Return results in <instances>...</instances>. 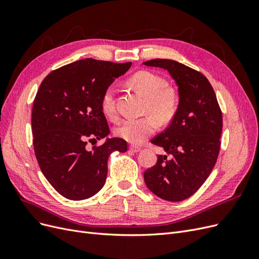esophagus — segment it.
<instances>
[{
    "label": "esophagus",
    "instance_id": "obj_1",
    "mask_svg": "<svg viewBox=\"0 0 259 259\" xmlns=\"http://www.w3.org/2000/svg\"><path fill=\"white\" fill-rule=\"evenodd\" d=\"M130 150H131V151H133V152H139L140 150H142V148L138 147V146L131 145V146H130Z\"/></svg>",
    "mask_w": 259,
    "mask_h": 259
}]
</instances>
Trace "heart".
Wrapping results in <instances>:
<instances>
[{
	"mask_svg": "<svg viewBox=\"0 0 259 259\" xmlns=\"http://www.w3.org/2000/svg\"><path fill=\"white\" fill-rule=\"evenodd\" d=\"M128 84L147 98L146 112L143 117H128L115 128V135L131 144H142L158 128V121L167 124L173 119L179 103L175 88L166 85L164 77L150 71H138L128 79ZM114 88L109 86L101 97V109L109 119H115L116 108Z\"/></svg>",
	"mask_w": 259,
	"mask_h": 259,
	"instance_id": "heart-1",
	"label": "heart"
}]
</instances>
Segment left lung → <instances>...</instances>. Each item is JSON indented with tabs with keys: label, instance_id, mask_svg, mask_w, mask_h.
Returning <instances> with one entry per match:
<instances>
[{
	"label": "left lung",
	"instance_id": "1",
	"mask_svg": "<svg viewBox=\"0 0 259 259\" xmlns=\"http://www.w3.org/2000/svg\"><path fill=\"white\" fill-rule=\"evenodd\" d=\"M149 67L167 70L178 86L179 104L168 127L151 143L165 155L144 173L149 190L179 202L199 190L214 168L223 131V113L210 83L201 72L170 59H152Z\"/></svg>",
	"mask_w": 259,
	"mask_h": 259
}]
</instances>
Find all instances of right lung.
<instances>
[{"label": "right lung", "mask_w": 259, "mask_h": 259, "mask_svg": "<svg viewBox=\"0 0 259 259\" xmlns=\"http://www.w3.org/2000/svg\"><path fill=\"white\" fill-rule=\"evenodd\" d=\"M132 62L86 58L60 67L42 81L32 108L31 128L34 153L45 178L62 197L80 201L104 187L108 159L125 152L122 138H107L109 126L101 97ZM106 142L91 151L89 142Z\"/></svg>", "instance_id": "add662e5"}]
</instances>
